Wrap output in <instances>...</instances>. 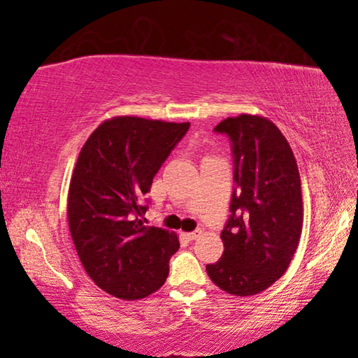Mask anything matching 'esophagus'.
<instances>
[{"label": "esophagus", "mask_w": 358, "mask_h": 358, "mask_svg": "<svg viewBox=\"0 0 358 358\" xmlns=\"http://www.w3.org/2000/svg\"><path fill=\"white\" fill-rule=\"evenodd\" d=\"M185 235H186V238H189V240H197L202 235V230H194V232H187Z\"/></svg>", "instance_id": "1"}]
</instances>
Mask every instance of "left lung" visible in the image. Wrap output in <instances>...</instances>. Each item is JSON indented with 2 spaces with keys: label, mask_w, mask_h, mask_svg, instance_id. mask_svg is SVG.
I'll list each match as a JSON object with an SVG mask.
<instances>
[{
  "label": "left lung",
  "mask_w": 358,
  "mask_h": 358,
  "mask_svg": "<svg viewBox=\"0 0 358 358\" xmlns=\"http://www.w3.org/2000/svg\"><path fill=\"white\" fill-rule=\"evenodd\" d=\"M232 142L235 191L221 232L224 252L207 265L224 292H262L286 273L303 229L300 173L294 151L273 121L241 113L215 128Z\"/></svg>",
  "instance_id": "8db88e82"
}]
</instances>
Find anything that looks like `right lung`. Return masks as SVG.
<instances>
[{
  "mask_svg": "<svg viewBox=\"0 0 358 358\" xmlns=\"http://www.w3.org/2000/svg\"><path fill=\"white\" fill-rule=\"evenodd\" d=\"M189 123L113 117L78 153L68 192V222L78 259L104 292L141 300L166 282L178 251L175 232L145 226L142 205L155 175Z\"/></svg>",
  "mask_w": 358,
  "mask_h": 358,
  "instance_id": "right-lung-1",
  "label": "right lung"
}]
</instances>
